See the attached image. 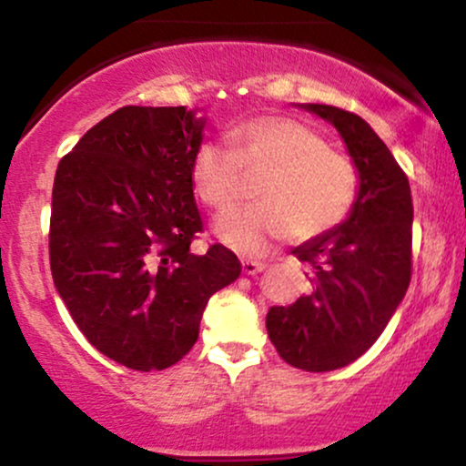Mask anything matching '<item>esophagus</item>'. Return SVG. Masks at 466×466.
<instances>
[{"label": "esophagus", "mask_w": 466, "mask_h": 466, "mask_svg": "<svg viewBox=\"0 0 466 466\" xmlns=\"http://www.w3.org/2000/svg\"><path fill=\"white\" fill-rule=\"evenodd\" d=\"M243 274L245 276H256V274H260V271L265 269V263H260V260H243Z\"/></svg>", "instance_id": "34e87169"}]
</instances>
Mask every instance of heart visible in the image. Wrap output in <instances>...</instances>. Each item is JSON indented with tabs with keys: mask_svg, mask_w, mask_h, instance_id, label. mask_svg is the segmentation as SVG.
I'll return each mask as SVG.
<instances>
[{
	"mask_svg": "<svg viewBox=\"0 0 466 466\" xmlns=\"http://www.w3.org/2000/svg\"><path fill=\"white\" fill-rule=\"evenodd\" d=\"M231 148L206 142L197 148L190 177L199 199L226 210L249 179L258 206L232 210L215 221V234L238 254H265L289 232L309 240L333 229L357 195L355 166L329 148L324 137L291 117L265 116L229 131Z\"/></svg>",
	"mask_w": 466,
	"mask_h": 466,
	"instance_id": "obj_1",
	"label": "heart"
}]
</instances>
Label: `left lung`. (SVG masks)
Returning a JSON list of instances; mask_svg holds the SVG:
<instances>
[{
  "mask_svg": "<svg viewBox=\"0 0 466 466\" xmlns=\"http://www.w3.org/2000/svg\"><path fill=\"white\" fill-rule=\"evenodd\" d=\"M330 122L355 164L349 217L291 254L313 269V289L271 307L267 333L289 366L329 372L361 357L403 302L411 276L410 181L372 127L330 105H300Z\"/></svg>",
  "mask_w": 466,
  "mask_h": 466,
  "instance_id": "8db88e82",
  "label": "left lung"
}]
</instances>
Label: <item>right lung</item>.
I'll return each instance as SVG.
<instances>
[{
  "label": "right lung",
  "instance_id": "1",
  "mask_svg": "<svg viewBox=\"0 0 466 466\" xmlns=\"http://www.w3.org/2000/svg\"><path fill=\"white\" fill-rule=\"evenodd\" d=\"M203 129L199 109L122 106L58 162L55 287L89 344L131 370L177 363L212 293L240 276L223 245L190 251L201 232L190 168Z\"/></svg>",
  "mask_w": 466,
  "mask_h": 466
}]
</instances>
